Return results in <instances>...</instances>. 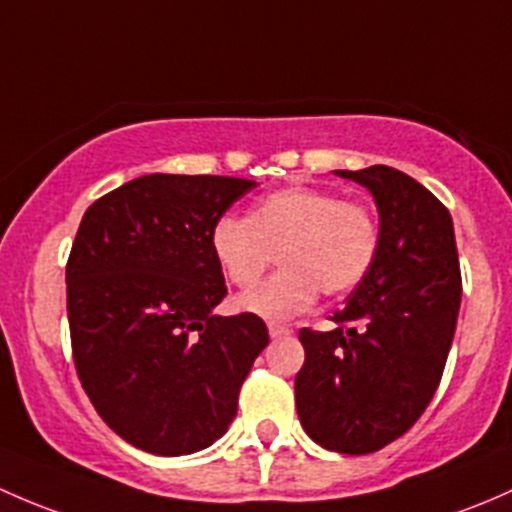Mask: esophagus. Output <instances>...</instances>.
<instances>
[{"label": "esophagus", "instance_id": "1", "mask_svg": "<svg viewBox=\"0 0 512 512\" xmlns=\"http://www.w3.org/2000/svg\"><path fill=\"white\" fill-rule=\"evenodd\" d=\"M268 333H271L273 340H278V337L291 335L293 328H288V325H281V323H271V325H268Z\"/></svg>", "mask_w": 512, "mask_h": 512}]
</instances>
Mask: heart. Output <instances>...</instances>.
Returning <instances> with one entry per match:
<instances>
[{"instance_id":"heart-1","label":"heart","mask_w":512,"mask_h":512,"mask_svg":"<svg viewBox=\"0 0 512 512\" xmlns=\"http://www.w3.org/2000/svg\"><path fill=\"white\" fill-rule=\"evenodd\" d=\"M226 281L251 288L278 251L281 271L236 300L246 313L286 320L325 295H345L370 273L379 224L367 204L315 187H283L258 199L246 219L221 217L209 236Z\"/></svg>"}]
</instances>
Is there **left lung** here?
Wrapping results in <instances>:
<instances>
[{"instance_id":"left-lung-1","label":"left lung","mask_w":512,"mask_h":512,"mask_svg":"<svg viewBox=\"0 0 512 512\" xmlns=\"http://www.w3.org/2000/svg\"><path fill=\"white\" fill-rule=\"evenodd\" d=\"M335 175L370 189L379 249L335 313L337 328L300 330L295 407L315 444L362 456L407 434L429 407L456 333L461 268L449 209L424 184L387 165Z\"/></svg>"}]
</instances>
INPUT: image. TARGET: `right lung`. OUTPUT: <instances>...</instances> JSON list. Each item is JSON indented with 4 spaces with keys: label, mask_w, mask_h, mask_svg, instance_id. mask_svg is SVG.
<instances>
[{
    "label": "right lung",
    "mask_w": 512,
    "mask_h": 512,
    "mask_svg": "<svg viewBox=\"0 0 512 512\" xmlns=\"http://www.w3.org/2000/svg\"><path fill=\"white\" fill-rule=\"evenodd\" d=\"M254 179L145 175L83 214L66 263L73 362L100 419L135 449L184 456L221 439L268 328L214 315V224Z\"/></svg>",
    "instance_id": "obj_1"
}]
</instances>
